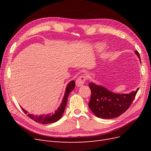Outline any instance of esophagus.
Here are the masks:
<instances>
[{"mask_svg": "<svg viewBox=\"0 0 151 151\" xmlns=\"http://www.w3.org/2000/svg\"><path fill=\"white\" fill-rule=\"evenodd\" d=\"M86 80V77L85 76H79L78 78H77V79L76 80V86L77 87L82 86L84 84Z\"/></svg>", "mask_w": 151, "mask_h": 151, "instance_id": "34e87169", "label": "esophagus"}]
</instances>
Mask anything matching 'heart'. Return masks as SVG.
I'll use <instances>...</instances> for the list:
<instances>
[{
	"mask_svg": "<svg viewBox=\"0 0 151 151\" xmlns=\"http://www.w3.org/2000/svg\"><path fill=\"white\" fill-rule=\"evenodd\" d=\"M94 48L96 52H101L105 49V45L102 42H98L94 45Z\"/></svg>",
	"mask_w": 151,
	"mask_h": 151,
	"instance_id": "heart-1",
	"label": "heart"
}]
</instances>
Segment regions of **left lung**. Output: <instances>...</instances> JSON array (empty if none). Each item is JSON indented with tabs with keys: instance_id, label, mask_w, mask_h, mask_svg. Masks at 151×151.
<instances>
[{
	"instance_id": "1",
	"label": "left lung",
	"mask_w": 151,
	"mask_h": 151,
	"mask_svg": "<svg viewBox=\"0 0 151 151\" xmlns=\"http://www.w3.org/2000/svg\"><path fill=\"white\" fill-rule=\"evenodd\" d=\"M140 60L138 51H135ZM141 61V60H140ZM91 96L89 107L94 115L103 119H111L120 116L130 106L139 89L129 94H116L102 86L90 83Z\"/></svg>"
}]
</instances>
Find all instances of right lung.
<instances>
[{
    "mask_svg": "<svg viewBox=\"0 0 151 151\" xmlns=\"http://www.w3.org/2000/svg\"><path fill=\"white\" fill-rule=\"evenodd\" d=\"M75 85L76 84L74 81H70V83L67 84L65 89V92L64 94V97H63L62 99V102L60 104V106L58 108V109L54 113L47 114L46 115H42L37 116L34 115L33 114L28 113V111H26L23 108H21L22 111H23L26 114H27V115L29 118H31L32 120H33L36 122L42 123V124H48V123L56 122L60 119L63 112H64L67 103V98L71 91H73V89L75 88Z\"/></svg>",
    "mask_w": 151,
    "mask_h": 151,
    "instance_id": "add662e5",
    "label": "right lung"
}]
</instances>
